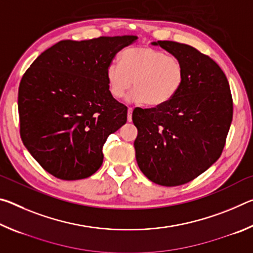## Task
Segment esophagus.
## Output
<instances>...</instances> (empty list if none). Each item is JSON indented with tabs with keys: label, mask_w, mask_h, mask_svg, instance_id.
<instances>
[{
	"label": "esophagus",
	"mask_w": 253,
	"mask_h": 253,
	"mask_svg": "<svg viewBox=\"0 0 253 253\" xmlns=\"http://www.w3.org/2000/svg\"><path fill=\"white\" fill-rule=\"evenodd\" d=\"M131 114H132V108L129 107V108H128V115H127V121L129 123L131 122Z\"/></svg>",
	"instance_id": "obj_1"
}]
</instances>
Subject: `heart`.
Returning a JSON list of instances; mask_svg holds the SVG:
<instances>
[{
	"mask_svg": "<svg viewBox=\"0 0 253 253\" xmlns=\"http://www.w3.org/2000/svg\"><path fill=\"white\" fill-rule=\"evenodd\" d=\"M106 78L111 96L116 99L125 97L134 83L131 99L156 107L169 102L178 92L185 69L177 57L147 45H135L123 51L121 63H110Z\"/></svg>",
	"mask_w": 253,
	"mask_h": 253,
	"instance_id": "b5f03b06",
	"label": "heart"
}]
</instances>
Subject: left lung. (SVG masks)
I'll return each mask as SVG.
<instances>
[{
    "mask_svg": "<svg viewBox=\"0 0 253 253\" xmlns=\"http://www.w3.org/2000/svg\"><path fill=\"white\" fill-rule=\"evenodd\" d=\"M153 44L184 65L181 89L164 105L136 107V161L148 179L177 186L193 181L223 152L233 116L229 81L219 65L193 46L174 41Z\"/></svg>",
    "mask_w": 253,
    "mask_h": 253,
    "instance_id": "1",
    "label": "left lung"
}]
</instances>
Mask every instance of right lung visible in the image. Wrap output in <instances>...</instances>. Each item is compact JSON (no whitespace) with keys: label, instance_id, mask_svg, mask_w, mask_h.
<instances>
[{"label":"right lung","instance_id":"1","mask_svg":"<svg viewBox=\"0 0 253 253\" xmlns=\"http://www.w3.org/2000/svg\"><path fill=\"white\" fill-rule=\"evenodd\" d=\"M136 39L62 40L24 72L18 96L21 139L54 177L76 181L99 169L107 138L127 122V107L111 96L106 71Z\"/></svg>","mask_w":253,"mask_h":253}]
</instances>
